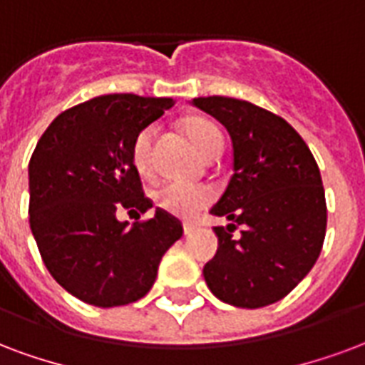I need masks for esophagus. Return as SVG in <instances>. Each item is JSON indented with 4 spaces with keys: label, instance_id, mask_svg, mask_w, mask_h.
Wrapping results in <instances>:
<instances>
[{
    "label": "esophagus",
    "instance_id": "esophagus-1",
    "mask_svg": "<svg viewBox=\"0 0 365 365\" xmlns=\"http://www.w3.org/2000/svg\"><path fill=\"white\" fill-rule=\"evenodd\" d=\"M193 232H195V226H193V224H183V234H185V236H191Z\"/></svg>",
    "mask_w": 365,
    "mask_h": 365
}]
</instances>
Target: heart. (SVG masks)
I'll list each match as a JSON object with an SVG mask.
<instances>
[{"instance_id": "heart-1", "label": "heart", "mask_w": 365, "mask_h": 365, "mask_svg": "<svg viewBox=\"0 0 365 365\" xmlns=\"http://www.w3.org/2000/svg\"><path fill=\"white\" fill-rule=\"evenodd\" d=\"M183 131L190 137L193 147L205 158H217L222 150V135L212 121L193 115L183 120ZM156 128L148 125L135 137L131 147V160L141 178L153 175V143ZM215 199V191L209 185H183V183H164L155 191V203L162 210L183 220H193L203 212Z\"/></svg>"}]
</instances>
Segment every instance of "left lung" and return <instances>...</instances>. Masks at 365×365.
<instances>
[{
  "label": "left lung",
  "instance_id": "1",
  "mask_svg": "<svg viewBox=\"0 0 365 365\" xmlns=\"http://www.w3.org/2000/svg\"><path fill=\"white\" fill-rule=\"evenodd\" d=\"M193 106L230 133L234 174L210 212L217 255L205 265L210 292L236 307L274 304L290 294L319 257L327 230L319 166L296 129L265 108L226 96L193 98ZM237 225L242 236L232 238Z\"/></svg>",
  "mask_w": 365,
  "mask_h": 365
}]
</instances>
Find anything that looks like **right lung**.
Returning <instances> with one entry per match:
<instances>
[{
    "instance_id": "right-lung-1",
    "label": "right lung",
    "mask_w": 365,
    "mask_h": 365,
    "mask_svg": "<svg viewBox=\"0 0 365 365\" xmlns=\"http://www.w3.org/2000/svg\"><path fill=\"white\" fill-rule=\"evenodd\" d=\"M172 98L106 94L69 108L48 125L29 162V222L46 269L75 298L125 306L153 288L162 255L183 234L166 210L147 212L131 160L137 133L174 106Z\"/></svg>"
}]
</instances>
